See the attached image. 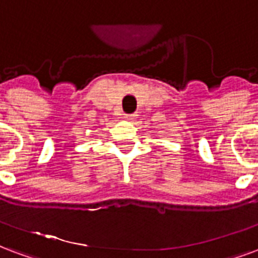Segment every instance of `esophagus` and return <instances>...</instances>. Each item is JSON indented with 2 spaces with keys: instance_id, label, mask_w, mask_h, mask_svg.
Listing matches in <instances>:
<instances>
[{
  "instance_id": "esophagus-1",
  "label": "esophagus",
  "mask_w": 258,
  "mask_h": 258,
  "mask_svg": "<svg viewBox=\"0 0 258 258\" xmlns=\"http://www.w3.org/2000/svg\"><path fill=\"white\" fill-rule=\"evenodd\" d=\"M124 117H125V120H128V121H134V120H135V114L134 113L124 114Z\"/></svg>"
}]
</instances>
